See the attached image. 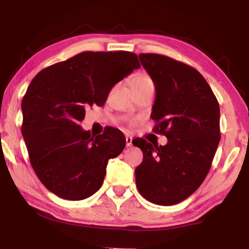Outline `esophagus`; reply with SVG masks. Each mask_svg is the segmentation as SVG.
Segmentation results:
<instances>
[{"instance_id":"1","label":"esophagus","mask_w":249,"mask_h":249,"mask_svg":"<svg viewBox=\"0 0 249 249\" xmlns=\"http://www.w3.org/2000/svg\"><path fill=\"white\" fill-rule=\"evenodd\" d=\"M126 147H130L133 145V138L130 136H126Z\"/></svg>"}]
</instances>
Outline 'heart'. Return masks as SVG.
Returning <instances> with one entry per match:
<instances>
[{
    "label": "heart",
    "instance_id": "b5f03b06",
    "mask_svg": "<svg viewBox=\"0 0 249 249\" xmlns=\"http://www.w3.org/2000/svg\"><path fill=\"white\" fill-rule=\"evenodd\" d=\"M147 84H153V81H151V79L145 73H140L135 75L134 79L132 80V87H142L147 86Z\"/></svg>",
    "mask_w": 249,
    "mask_h": 249
}]
</instances>
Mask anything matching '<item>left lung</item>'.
I'll use <instances>...</instances> for the list:
<instances>
[{"label":"left lung","instance_id":"left-lung-1","mask_svg":"<svg viewBox=\"0 0 249 249\" xmlns=\"http://www.w3.org/2000/svg\"><path fill=\"white\" fill-rule=\"evenodd\" d=\"M138 57L156 87L154 132L168 142H133L144 155L135 169L136 185L151 203L174 205L196 192L210 171L221 140L220 107L195 68L158 53Z\"/></svg>","mask_w":249,"mask_h":249}]
</instances>
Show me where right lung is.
Here are the masks:
<instances>
[{
  "label": "right lung",
  "mask_w": 249,
  "mask_h": 249,
  "mask_svg": "<svg viewBox=\"0 0 249 249\" xmlns=\"http://www.w3.org/2000/svg\"><path fill=\"white\" fill-rule=\"evenodd\" d=\"M138 68L130 52H84L32 80L22 101V134L33 169L50 192L79 201L101 188L125 137L114 127L91 136L80 122L88 107L104 105L112 88Z\"/></svg>",
  "instance_id": "add662e5"
}]
</instances>
